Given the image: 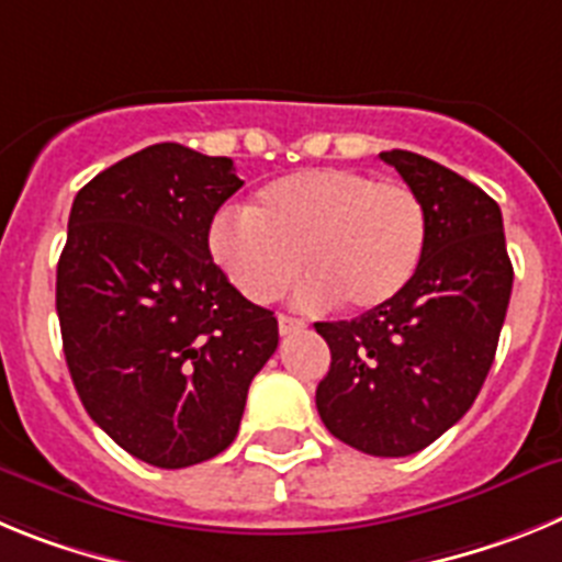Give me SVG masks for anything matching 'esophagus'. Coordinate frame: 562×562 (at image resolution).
Wrapping results in <instances>:
<instances>
[{
    "instance_id": "34e87169",
    "label": "esophagus",
    "mask_w": 562,
    "mask_h": 562,
    "mask_svg": "<svg viewBox=\"0 0 562 562\" xmlns=\"http://www.w3.org/2000/svg\"><path fill=\"white\" fill-rule=\"evenodd\" d=\"M301 329H304V321H301V317L278 315V331H281V335H295V331Z\"/></svg>"
}]
</instances>
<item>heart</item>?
Listing matches in <instances>:
<instances>
[{
    "mask_svg": "<svg viewBox=\"0 0 562 562\" xmlns=\"http://www.w3.org/2000/svg\"><path fill=\"white\" fill-rule=\"evenodd\" d=\"M428 211L405 182L355 168H306L270 182L247 211L213 220L211 252L231 284L270 304L297 276V301L369 312L391 304L419 272Z\"/></svg>",
    "mask_w": 562,
    "mask_h": 562,
    "instance_id": "heart-1",
    "label": "heart"
}]
</instances>
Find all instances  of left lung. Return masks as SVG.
Masks as SVG:
<instances>
[{"mask_svg": "<svg viewBox=\"0 0 562 562\" xmlns=\"http://www.w3.org/2000/svg\"><path fill=\"white\" fill-rule=\"evenodd\" d=\"M380 157L425 202L428 250L391 304L315 324L331 351L315 405L331 436L396 459L428 448L479 396L513 295V261L493 196L422 154Z\"/></svg>", "mask_w": 562, "mask_h": 562, "instance_id": "1", "label": "left lung"}]
</instances>
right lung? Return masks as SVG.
<instances>
[{"mask_svg":"<svg viewBox=\"0 0 562 562\" xmlns=\"http://www.w3.org/2000/svg\"><path fill=\"white\" fill-rule=\"evenodd\" d=\"M245 182L231 157L157 143L78 191L58 258L64 357L87 414L162 470L231 448L278 321L213 265L207 233Z\"/></svg>","mask_w":562,"mask_h":562,"instance_id":"1","label":"right lung"}]
</instances>
